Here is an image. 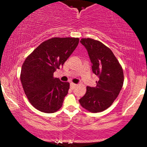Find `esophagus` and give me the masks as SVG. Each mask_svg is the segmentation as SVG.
<instances>
[{
    "instance_id": "obj_1",
    "label": "esophagus",
    "mask_w": 147,
    "mask_h": 147,
    "mask_svg": "<svg viewBox=\"0 0 147 147\" xmlns=\"http://www.w3.org/2000/svg\"><path fill=\"white\" fill-rule=\"evenodd\" d=\"M76 84H74V83H71V84H70V88L71 89H74L76 88Z\"/></svg>"
}]
</instances>
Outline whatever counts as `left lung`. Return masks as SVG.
<instances>
[{
	"instance_id": "8db88e82",
	"label": "left lung",
	"mask_w": 147,
	"mask_h": 147,
	"mask_svg": "<svg viewBox=\"0 0 147 147\" xmlns=\"http://www.w3.org/2000/svg\"><path fill=\"white\" fill-rule=\"evenodd\" d=\"M88 50L92 71L98 76L97 86L87 87L84 96L79 101L91 113L103 111L109 107L119 94L124 82L123 68L111 49L92 38L80 41Z\"/></svg>"
}]
</instances>
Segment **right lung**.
I'll return each instance as SVG.
<instances>
[{"mask_svg":"<svg viewBox=\"0 0 147 147\" xmlns=\"http://www.w3.org/2000/svg\"><path fill=\"white\" fill-rule=\"evenodd\" d=\"M78 38H52L40 44L23 63L20 73L22 88L31 105L52 113L61 107L69 83L54 77L78 45Z\"/></svg>","mask_w":147,"mask_h":147,"instance_id":"1","label":"right lung"}]
</instances>
